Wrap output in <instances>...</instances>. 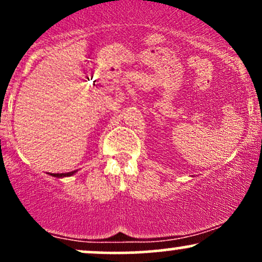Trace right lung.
Listing matches in <instances>:
<instances>
[{
	"instance_id": "1",
	"label": "right lung",
	"mask_w": 262,
	"mask_h": 262,
	"mask_svg": "<svg viewBox=\"0 0 262 262\" xmlns=\"http://www.w3.org/2000/svg\"><path fill=\"white\" fill-rule=\"evenodd\" d=\"M75 172H76V171H71V172H64V173H50V175L54 177H66V176L74 175Z\"/></svg>"
}]
</instances>
